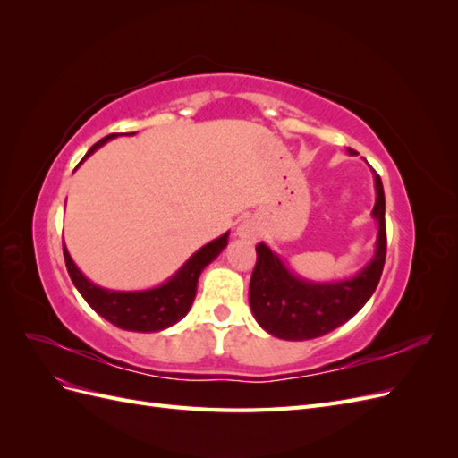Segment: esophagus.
<instances>
[{
  "label": "esophagus",
  "mask_w": 458,
  "mask_h": 458,
  "mask_svg": "<svg viewBox=\"0 0 458 458\" xmlns=\"http://www.w3.org/2000/svg\"><path fill=\"white\" fill-rule=\"evenodd\" d=\"M237 234H239V237H242V239H250V241H256V237H258V227H256L254 221L246 219V221H242V224L239 225V229H237Z\"/></svg>",
  "instance_id": "34e87169"
}]
</instances>
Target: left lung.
<instances>
[{"label":"left lung","instance_id":"1","mask_svg":"<svg viewBox=\"0 0 458 458\" xmlns=\"http://www.w3.org/2000/svg\"><path fill=\"white\" fill-rule=\"evenodd\" d=\"M350 155L355 150L350 148ZM377 202L372 216L378 221L377 250L369 266L352 279L336 283L303 281L281 261L267 244L256 246V267L250 279V308L256 321L269 335L283 340H311L328 335L361 310L378 286L386 261V200L380 175L374 172Z\"/></svg>","mask_w":458,"mask_h":458}]
</instances>
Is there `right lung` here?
<instances>
[{
    "mask_svg": "<svg viewBox=\"0 0 458 458\" xmlns=\"http://www.w3.org/2000/svg\"><path fill=\"white\" fill-rule=\"evenodd\" d=\"M116 135L118 133H110L103 137L101 141H97L86 152V157L81 158V162L89 155H93L97 148L103 147L106 141L114 140ZM227 237L229 233L221 234L219 239L202 246L200 250L192 254L183 263V267L174 276H170L164 284L148 290H137V293H120V290H108L93 284L91 281L86 279L84 273L76 267V263L72 261L71 254H68L64 244L63 254L68 275H71L78 293L84 296V300L89 303L93 311L105 317L108 323H113L114 327L123 330L158 332L175 325L177 321H182L189 313L192 300L197 296V283L202 269L208 263L214 261L219 256V252L227 246Z\"/></svg>",
    "mask_w": 458,
    "mask_h": 458,
    "instance_id": "add662e5",
    "label": "right lung"
}]
</instances>
